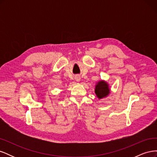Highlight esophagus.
Returning <instances> with one entry per match:
<instances>
[{
	"label": "esophagus",
	"mask_w": 157,
	"mask_h": 157,
	"mask_svg": "<svg viewBox=\"0 0 157 157\" xmlns=\"http://www.w3.org/2000/svg\"><path fill=\"white\" fill-rule=\"evenodd\" d=\"M76 80H77V81H79V80H80V77H76Z\"/></svg>",
	"instance_id": "esophagus-1"
}]
</instances>
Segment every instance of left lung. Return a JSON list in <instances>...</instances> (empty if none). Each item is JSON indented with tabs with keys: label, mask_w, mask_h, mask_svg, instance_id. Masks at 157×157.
I'll use <instances>...</instances> for the list:
<instances>
[{
	"label": "left lung",
	"mask_w": 157,
	"mask_h": 157,
	"mask_svg": "<svg viewBox=\"0 0 157 157\" xmlns=\"http://www.w3.org/2000/svg\"><path fill=\"white\" fill-rule=\"evenodd\" d=\"M95 93L98 98L101 99L103 97L107 96L109 94V89L108 84L104 81H99L96 86L95 89Z\"/></svg>",
	"instance_id": "8db88e82"
}]
</instances>
